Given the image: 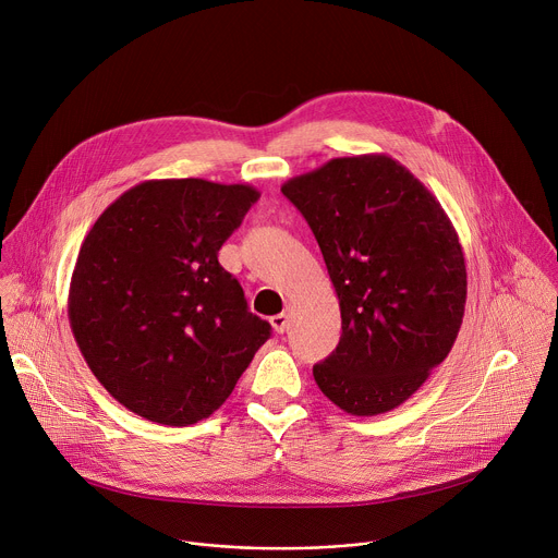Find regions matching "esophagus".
Wrapping results in <instances>:
<instances>
[{"instance_id":"esophagus-1","label":"esophagus","mask_w":558,"mask_h":558,"mask_svg":"<svg viewBox=\"0 0 558 558\" xmlns=\"http://www.w3.org/2000/svg\"><path fill=\"white\" fill-rule=\"evenodd\" d=\"M269 323H271V327H274L276 333H284V331H287V325H289V313H287V311L276 313Z\"/></svg>"}]
</instances>
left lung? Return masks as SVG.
Wrapping results in <instances>:
<instances>
[{
	"label": "left lung",
	"instance_id": "1",
	"mask_svg": "<svg viewBox=\"0 0 558 558\" xmlns=\"http://www.w3.org/2000/svg\"><path fill=\"white\" fill-rule=\"evenodd\" d=\"M325 256L342 313L336 351L313 366L342 411L404 404L461 327L465 263L439 201L386 154L331 158L282 185Z\"/></svg>",
	"mask_w": 558,
	"mask_h": 558
}]
</instances>
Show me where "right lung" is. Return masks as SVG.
Here are the masks:
<instances>
[{"label": "right lung", "mask_w": 558, "mask_h": 558, "mask_svg": "<svg viewBox=\"0 0 558 558\" xmlns=\"http://www.w3.org/2000/svg\"><path fill=\"white\" fill-rule=\"evenodd\" d=\"M260 198L252 185L145 181L93 225L70 280L68 317L95 377L128 411L190 426L222 407L271 325L218 263Z\"/></svg>", "instance_id": "obj_1"}]
</instances>
